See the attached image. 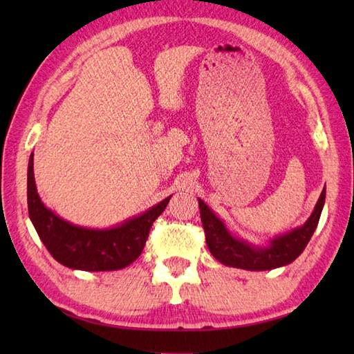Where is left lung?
<instances>
[{
    "label": "left lung",
    "instance_id": "left-lung-1",
    "mask_svg": "<svg viewBox=\"0 0 354 354\" xmlns=\"http://www.w3.org/2000/svg\"><path fill=\"white\" fill-rule=\"evenodd\" d=\"M324 201L326 187L321 193L317 207H315L309 221L301 228L293 230L289 234L272 240V245L269 248H254L246 242H242V240L232 237L219 217L199 199L201 221L205 231L208 250L216 260L232 268L266 270L289 265L290 261L295 260L304 251L306 245L309 243L315 230H317L322 207H324Z\"/></svg>",
    "mask_w": 354,
    "mask_h": 354
}]
</instances>
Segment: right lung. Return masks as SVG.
Masks as SVG:
<instances>
[{
	"mask_svg": "<svg viewBox=\"0 0 354 354\" xmlns=\"http://www.w3.org/2000/svg\"><path fill=\"white\" fill-rule=\"evenodd\" d=\"M170 198L112 230H88L65 222L45 207L36 192L33 153L27 173V204L37 236L61 265L80 270H117L140 257L149 231Z\"/></svg>",
	"mask_w": 354,
	"mask_h": 354,
	"instance_id": "add662e5",
	"label": "right lung"
}]
</instances>
